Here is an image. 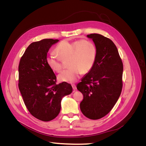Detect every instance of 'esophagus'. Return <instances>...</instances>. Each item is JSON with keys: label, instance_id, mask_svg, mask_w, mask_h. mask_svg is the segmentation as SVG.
Returning <instances> with one entry per match:
<instances>
[{"label": "esophagus", "instance_id": "esophagus-1", "mask_svg": "<svg viewBox=\"0 0 146 146\" xmlns=\"http://www.w3.org/2000/svg\"><path fill=\"white\" fill-rule=\"evenodd\" d=\"M72 89L74 90H76L77 89V87H76V86L75 85H72Z\"/></svg>", "mask_w": 146, "mask_h": 146}]
</instances>
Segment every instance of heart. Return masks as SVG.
Listing matches in <instances>:
<instances>
[{
  "mask_svg": "<svg viewBox=\"0 0 146 146\" xmlns=\"http://www.w3.org/2000/svg\"><path fill=\"white\" fill-rule=\"evenodd\" d=\"M55 54H50L46 62L50 68L55 72L62 69V60H69V69L63 70L58 75L61 82L74 83L82 72H89L93 67L98 55V48L95 44L88 40H78L74 42L64 41L56 47Z\"/></svg>",
  "mask_w": 146,
  "mask_h": 146,
  "instance_id": "heart-1",
  "label": "heart"
}]
</instances>
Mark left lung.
Returning a JSON list of instances; mask_svg holds the SVG:
<instances>
[{
	"label": "left lung",
	"mask_w": 146,
	"mask_h": 146,
	"mask_svg": "<svg viewBox=\"0 0 146 146\" xmlns=\"http://www.w3.org/2000/svg\"><path fill=\"white\" fill-rule=\"evenodd\" d=\"M98 48L93 67L78 83L83 95L80 107L86 117L96 120L111 111L121 95L123 64L116 46L111 39L97 33L88 35Z\"/></svg>",
	"instance_id": "obj_1"
}]
</instances>
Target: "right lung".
<instances>
[{
	"label": "right lung",
	"mask_w": 146,
	"mask_h": 146,
	"mask_svg": "<svg viewBox=\"0 0 146 146\" xmlns=\"http://www.w3.org/2000/svg\"><path fill=\"white\" fill-rule=\"evenodd\" d=\"M58 39H44L31 43L19 64L18 86L24 104L33 116L42 121L55 119L61 101L72 91L70 84H56V77L46 62L47 54Z\"/></svg>",
	"instance_id": "add662e5"
}]
</instances>
